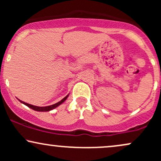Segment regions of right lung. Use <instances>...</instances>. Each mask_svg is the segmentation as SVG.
I'll use <instances>...</instances> for the list:
<instances>
[{
    "label": "right lung",
    "instance_id": "1",
    "mask_svg": "<svg viewBox=\"0 0 161 161\" xmlns=\"http://www.w3.org/2000/svg\"><path fill=\"white\" fill-rule=\"evenodd\" d=\"M68 96H69V95H66L65 97H64V98H63V99L61 100V101H59V102L56 103V104H52V105H50V106H47V107H38V106H35V105H32V104H27V103L24 102V101H20V100H19V101H20V102L22 103V104L26 105L27 107H29V108L32 109V110H36V111H40V112H46V111H50V110H53V109L57 108V107H58L59 105H60L61 104H63V103H64V101H65L67 99Z\"/></svg>",
    "mask_w": 161,
    "mask_h": 161
}]
</instances>
